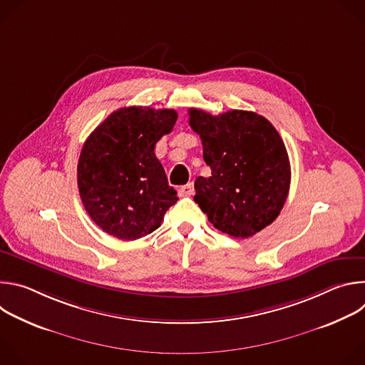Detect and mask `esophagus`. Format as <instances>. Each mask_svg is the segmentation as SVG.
<instances>
[{
  "label": "esophagus",
  "mask_w": 365,
  "mask_h": 365,
  "mask_svg": "<svg viewBox=\"0 0 365 365\" xmlns=\"http://www.w3.org/2000/svg\"><path fill=\"white\" fill-rule=\"evenodd\" d=\"M178 192H179V196H192L195 193L193 183H187L185 186H180Z\"/></svg>",
  "instance_id": "esophagus-1"
}]
</instances>
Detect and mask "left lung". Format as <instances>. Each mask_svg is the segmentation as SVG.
Wrapping results in <instances>:
<instances>
[{
  "label": "left lung",
  "mask_w": 365,
  "mask_h": 365,
  "mask_svg": "<svg viewBox=\"0 0 365 365\" xmlns=\"http://www.w3.org/2000/svg\"><path fill=\"white\" fill-rule=\"evenodd\" d=\"M210 178L195 180V202L211 224L234 238H248L280 214L290 187L284 143L263 115L232 110L212 115L189 110Z\"/></svg>",
  "instance_id": "obj_1"
}]
</instances>
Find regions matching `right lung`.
Listing matches in <instances>:
<instances>
[{"instance_id": "right-lung-1", "label": "right lung", "mask_w": 365, "mask_h": 365, "mask_svg": "<svg viewBox=\"0 0 365 365\" xmlns=\"http://www.w3.org/2000/svg\"><path fill=\"white\" fill-rule=\"evenodd\" d=\"M175 110L127 107L114 111L86 138L78 187L91 220L107 234L133 241L158 230L178 202L154 147L173 130Z\"/></svg>"}]
</instances>
